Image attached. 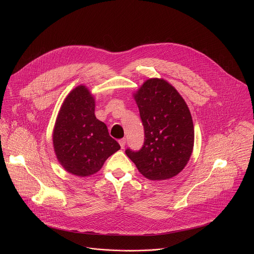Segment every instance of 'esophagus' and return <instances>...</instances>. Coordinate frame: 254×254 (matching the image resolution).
<instances>
[{"label":"esophagus","instance_id":"34e87169","mask_svg":"<svg viewBox=\"0 0 254 254\" xmlns=\"http://www.w3.org/2000/svg\"><path fill=\"white\" fill-rule=\"evenodd\" d=\"M119 142H120V144H121V148H122V149H124V148H125V146H126L127 139H126V138H122V139H120V140H119Z\"/></svg>","mask_w":254,"mask_h":254}]
</instances>
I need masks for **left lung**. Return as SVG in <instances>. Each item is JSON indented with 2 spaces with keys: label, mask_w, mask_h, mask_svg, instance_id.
I'll return each instance as SVG.
<instances>
[{
  "label": "left lung",
  "mask_w": 254,
  "mask_h": 254,
  "mask_svg": "<svg viewBox=\"0 0 254 254\" xmlns=\"http://www.w3.org/2000/svg\"><path fill=\"white\" fill-rule=\"evenodd\" d=\"M144 129L139 151L127 156L149 180L175 177L190 160L194 147V126L187 103L168 81L151 78L133 94Z\"/></svg>",
  "instance_id": "obj_1"
}]
</instances>
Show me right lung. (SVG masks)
<instances>
[{
	"label": "right lung",
	"mask_w": 254,
	"mask_h": 254,
	"mask_svg": "<svg viewBox=\"0 0 254 254\" xmlns=\"http://www.w3.org/2000/svg\"><path fill=\"white\" fill-rule=\"evenodd\" d=\"M95 100L79 85L64 99L53 129L57 160L69 173L86 177L98 172L108 157L121 149L104 123L94 115Z\"/></svg>",
	"instance_id": "right-lung-1"
}]
</instances>
